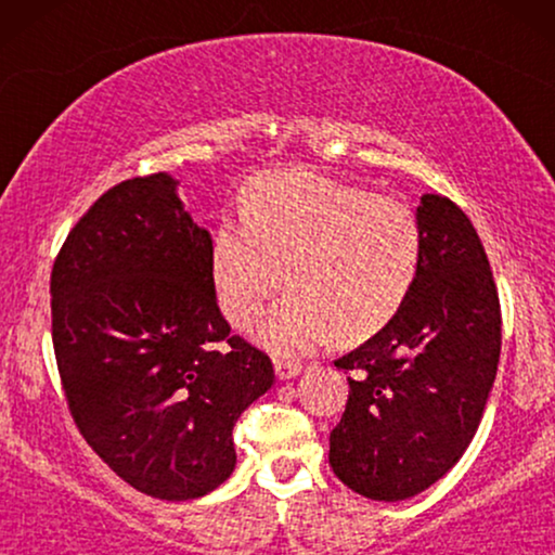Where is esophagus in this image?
<instances>
[{"instance_id":"obj_1","label":"esophagus","mask_w":555,"mask_h":555,"mask_svg":"<svg viewBox=\"0 0 555 555\" xmlns=\"http://www.w3.org/2000/svg\"><path fill=\"white\" fill-rule=\"evenodd\" d=\"M300 371H302L300 361H291V359H278L275 361L278 378H293V376H298Z\"/></svg>"}]
</instances>
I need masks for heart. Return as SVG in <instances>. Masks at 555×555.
Returning a JSON list of instances; mask_svg holds the SVG:
<instances>
[{
  "instance_id": "heart-1",
  "label": "heart",
  "mask_w": 555,
  "mask_h": 555,
  "mask_svg": "<svg viewBox=\"0 0 555 555\" xmlns=\"http://www.w3.org/2000/svg\"><path fill=\"white\" fill-rule=\"evenodd\" d=\"M242 219L217 227L211 287L227 321L249 328L285 272L291 293L257 328L270 351L308 353L338 336L366 340L412 295L422 227L406 204L295 169L255 181Z\"/></svg>"
}]
</instances>
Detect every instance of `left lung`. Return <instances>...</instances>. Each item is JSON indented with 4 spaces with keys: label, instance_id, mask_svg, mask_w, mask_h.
Returning <instances> with one entry per match:
<instances>
[{
    "label": "left lung",
    "instance_id": "left-lung-1",
    "mask_svg": "<svg viewBox=\"0 0 555 555\" xmlns=\"http://www.w3.org/2000/svg\"><path fill=\"white\" fill-rule=\"evenodd\" d=\"M422 260L399 315L340 356L348 401L331 467L363 498L397 503L457 465L500 361V300L485 247L457 204L424 194Z\"/></svg>",
    "mask_w": 555,
    "mask_h": 555
}]
</instances>
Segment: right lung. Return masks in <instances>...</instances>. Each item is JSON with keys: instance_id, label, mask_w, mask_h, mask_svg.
I'll return each mask as SVG.
<instances>
[{"instance_id": "right-lung-1", "label": "right lung", "mask_w": 555, "mask_h": 555, "mask_svg": "<svg viewBox=\"0 0 555 555\" xmlns=\"http://www.w3.org/2000/svg\"><path fill=\"white\" fill-rule=\"evenodd\" d=\"M211 237L169 173L108 189L60 247L52 346L80 435L158 500H194L232 475V429L275 382L232 336L209 275Z\"/></svg>"}]
</instances>
